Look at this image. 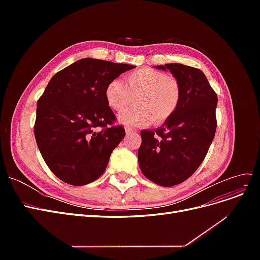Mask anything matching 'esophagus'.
Wrapping results in <instances>:
<instances>
[{"label": "esophagus", "instance_id": "1", "mask_svg": "<svg viewBox=\"0 0 260 260\" xmlns=\"http://www.w3.org/2000/svg\"><path fill=\"white\" fill-rule=\"evenodd\" d=\"M125 132H127V133H132V132H135L136 130L135 129H132V128H130V127H125Z\"/></svg>", "mask_w": 260, "mask_h": 260}]
</instances>
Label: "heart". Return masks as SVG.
Here are the masks:
<instances>
[{"label":"heart","instance_id":"obj_1","mask_svg":"<svg viewBox=\"0 0 260 260\" xmlns=\"http://www.w3.org/2000/svg\"><path fill=\"white\" fill-rule=\"evenodd\" d=\"M125 82L114 79L105 90L107 104L116 112L123 111L137 95L136 106L119 115L120 122L133 127L146 125L153 120L159 123L177 112L182 91L175 78L153 68H142L129 74Z\"/></svg>","mask_w":260,"mask_h":260}]
</instances>
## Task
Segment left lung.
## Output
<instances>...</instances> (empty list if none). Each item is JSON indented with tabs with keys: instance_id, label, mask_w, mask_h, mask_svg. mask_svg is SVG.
I'll list each match as a JSON object with an SVG mask.
<instances>
[{
	"instance_id": "8db88e82",
	"label": "left lung",
	"mask_w": 260,
	"mask_h": 260,
	"mask_svg": "<svg viewBox=\"0 0 260 260\" xmlns=\"http://www.w3.org/2000/svg\"><path fill=\"white\" fill-rule=\"evenodd\" d=\"M181 86L177 112L154 130H142L138 151L143 175L161 186L182 183L196 171L214 140L218 98L202 70L182 64H165Z\"/></svg>"
}]
</instances>
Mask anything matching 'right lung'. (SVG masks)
<instances>
[{
	"label": "right lung",
	"mask_w": 260,
	"mask_h": 260,
	"mask_svg": "<svg viewBox=\"0 0 260 260\" xmlns=\"http://www.w3.org/2000/svg\"><path fill=\"white\" fill-rule=\"evenodd\" d=\"M135 66L82 58L55 74L37 103L35 137L53 174L72 185L102 176L122 125L105 99L107 84Z\"/></svg>",
	"instance_id": "obj_1"
}]
</instances>
